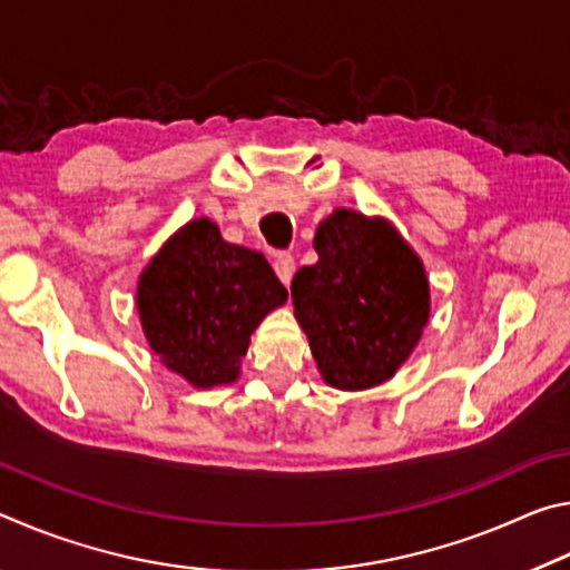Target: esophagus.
<instances>
[{
	"mask_svg": "<svg viewBox=\"0 0 570 570\" xmlns=\"http://www.w3.org/2000/svg\"><path fill=\"white\" fill-rule=\"evenodd\" d=\"M274 268H276V276L282 278L284 284H288V282H292L294 272H296L294 256H292V254H278V256L274 258Z\"/></svg>",
	"mask_w": 570,
	"mask_h": 570,
	"instance_id": "1",
	"label": "esophagus"
}]
</instances>
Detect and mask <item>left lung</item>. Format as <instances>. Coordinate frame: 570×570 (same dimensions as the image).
<instances>
[{"label":"left lung","instance_id":"8db88e82","mask_svg":"<svg viewBox=\"0 0 570 570\" xmlns=\"http://www.w3.org/2000/svg\"><path fill=\"white\" fill-rule=\"evenodd\" d=\"M320 262L292 282L294 316L324 382L370 390L394 377L430 320L420 256L384 218L336 208L314 236Z\"/></svg>","mask_w":570,"mask_h":570}]
</instances>
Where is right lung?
Returning <instances> with one entry per match:
<instances>
[{
	"label": "right lung",
	"mask_w": 570,
	"mask_h": 570,
	"mask_svg": "<svg viewBox=\"0 0 570 570\" xmlns=\"http://www.w3.org/2000/svg\"><path fill=\"white\" fill-rule=\"evenodd\" d=\"M286 296L264 254L228 244L214 220L196 218L140 274L138 314L160 362L206 390L238 380L250 334Z\"/></svg>",
	"instance_id": "right-lung-1"
}]
</instances>
